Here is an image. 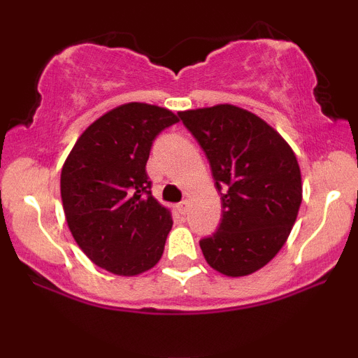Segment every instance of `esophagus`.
<instances>
[{
	"mask_svg": "<svg viewBox=\"0 0 358 358\" xmlns=\"http://www.w3.org/2000/svg\"><path fill=\"white\" fill-rule=\"evenodd\" d=\"M188 205L190 203H188L187 200H183V202H180L178 205H176V210H178V213H182V215H185V213L188 212Z\"/></svg>",
	"mask_w": 358,
	"mask_h": 358,
	"instance_id": "1",
	"label": "esophagus"
}]
</instances>
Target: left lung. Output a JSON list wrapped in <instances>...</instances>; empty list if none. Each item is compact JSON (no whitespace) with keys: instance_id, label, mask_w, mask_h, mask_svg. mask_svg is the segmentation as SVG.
<instances>
[{"instance_id":"1","label":"left lung","mask_w":358,"mask_h":358,"mask_svg":"<svg viewBox=\"0 0 358 358\" xmlns=\"http://www.w3.org/2000/svg\"><path fill=\"white\" fill-rule=\"evenodd\" d=\"M207 155L222 200V220L200 241L212 269L231 278L264 268L281 250L303 199L291 146L264 119L234 104L180 110Z\"/></svg>"}]
</instances>
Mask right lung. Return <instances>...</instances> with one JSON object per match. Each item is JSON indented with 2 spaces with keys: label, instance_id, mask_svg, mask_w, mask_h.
<instances>
[{
  "label": "right lung",
  "instance_id": "add662e5",
  "mask_svg": "<svg viewBox=\"0 0 358 358\" xmlns=\"http://www.w3.org/2000/svg\"><path fill=\"white\" fill-rule=\"evenodd\" d=\"M178 121L159 106L121 104L80 134L62 166L72 237L94 264L116 276L146 273L163 256L173 220L151 195L146 162L159 131Z\"/></svg>",
  "mask_w": 358,
  "mask_h": 358
}]
</instances>
